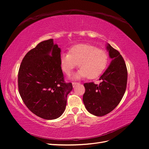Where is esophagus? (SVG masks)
I'll return each mask as SVG.
<instances>
[{"label":"esophagus","mask_w":149,"mask_h":149,"mask_svg":"<svg viewBox=\"0 0 149 149\" xmlns=\"http://www.w3.org/2000/svg\"><path fill=\"white\" fill-rule=\"evenodd\" d=\"M79 84V83H76V82H74V83H72V84H73V88H74V87L76 86L77 85V84Z\"/></svg>","instance_id":"1"}]
</instances>
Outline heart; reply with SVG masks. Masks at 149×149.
Instances as JSON below:
<instances>
[{
  "instance_id": "obj_1",
  "label": "heart",
  "mask_w": 149,
  "mask_h": 149,
  "mask_svg": "<svg viewBox=\"0 0 149 149\" xmlns=\"http://www.w3.org/2000/svg\"><path fill=\"white\" fill-rule=\"evenodd\" d=\"M107 53L95 46L79 44L72 47L69 53H62L60 65L62 71L69 75L78 63L79 70L74 78L95 79L100 76L108 63Z\"/></svg>"
}]
</instances>
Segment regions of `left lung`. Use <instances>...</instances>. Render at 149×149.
Here are the masks:
<instances>
[{
    "mask_svg": "<svg viewBox=\"0 0 149 149\" xmlns=\"http://www.w3.org/2000/svg\"><path fill=\"white\" fill-rule=\"evenodd\" d=\"M106 48L112 59L110 65L101 76V83L84 84L83 101L87 111L94 116H103L113 111L125 93L127 70L120 53L107 43Z\"/></svg>",
    "mask_w": 149,
    "mask_h": 149,
    "instance_id": "8db88e82",
    "label": "left lung"
}]
</instances>
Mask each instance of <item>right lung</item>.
<instances>
[{
  "mask_svg": "<svg viewBox=\"0 0 149 149\" xmlns=\"http://www.w3.org/2000/svg\"><path fill=\"white\" fill-rule=\"evenodd\" d=\"M61 49L53 39L31 49L22 60L18 73L20 95L28 109L40 118L52 120L63 113L73 89L66 83L60 65Z\"/></svg>",
  "mask_w": 149,
  "mask_h": 149,
  "instance_id": "right-lung-1",
  "label": "right lung"
}]
</instances>
